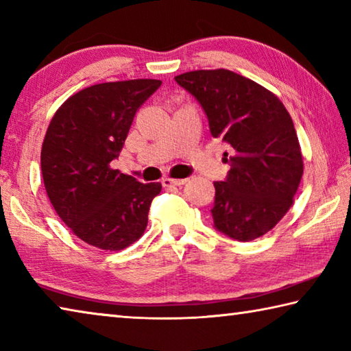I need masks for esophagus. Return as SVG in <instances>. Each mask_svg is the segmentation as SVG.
Segmentation results:
<instances>
[{"mask_svg": "<svg viewBox=\"0 0 351 351\" xmlns=\"http://www.w3.org/2000/svg\"><path fill=\"white\" fill-rule=\"evenodd\" d=\"M187 182V180H173V178H164L162 186L164 187H181Z\"/></svg>", "mask_w": 351, "mask_h": 351, "instance_id": "obj_1", "label": "esophagus"}]
</instances>
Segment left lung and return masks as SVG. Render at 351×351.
<instances>
[{
    "instance_id": "8db88e82",
    "label": "left lung",
    "mask_w": 351,
    "mask_h": 351,
    "mask_svg": "<svg viewBox=\"0 0 351 351\" xmlns=\"http://www.w3.org/2000/svg\"><path fill=\"white\" fill-rule=\"evenodd\" d=\"M176 83L198 100L210 134L232 147L230 170L213 182V226L239 241L274 228L294 203L304 159L289 112L276 94L228 69L190 71Z\"/></svg>"
}]
</instances>
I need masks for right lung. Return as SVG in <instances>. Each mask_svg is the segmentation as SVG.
<instances>
[{
	"mask_svg": "<svg viewBox=\"0 0 351 351\" xmlns=\"http://www.w3.org/2000/svg\"><path fill=\"white\" fill-rule=\"evenodd\" d=\"M161 80L106 82L85 88L56 111L41 147V175L62 221L104 251L138 241L159 182L142 184L110 167L121 153L136 111Z\"/></svg>",
	"mask_w": 351,
	"mask_h": 351,
	"instance_id": "add662e5",
	"label": "right lung"
}]
</instances>
